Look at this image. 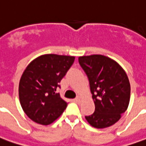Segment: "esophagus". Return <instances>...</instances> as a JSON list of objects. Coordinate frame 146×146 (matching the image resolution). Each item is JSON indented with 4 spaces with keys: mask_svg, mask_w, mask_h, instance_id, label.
I'll return each mask as SVG.
<instances>
[{
    "mask_svg": "<svg viewBox=\"0 0 146 146\" xmlns=\"http://www.w3.org/2000/svg\"><path fill=\"white\" fill-rule=\"evenodd\" d=\"M75 101H76V102H77V103H80V102H81V101H82V97L80 96H78L77 97L75 98Z\"/></svg>",
    "mask_w": 146,
    "mask_h": 146,
    "instance_id": "obj_1",
    "label": "esophagus"
}]
</instances>
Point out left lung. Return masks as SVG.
Returning a JSON list of instances; mask_svg holds the SVG:
<instances>
[{"label": "left lung", "instance_id": "obj_1", "mask_svg": "<svg viewBox=\"0 0 146 146\" xmlns=\"http://www.w3.org/2000/svg\"><path fill=\"white\" fill-rule=\"evenodd\" d=\"M79 63L88 76L95 111L86 116L92 127L103 129L113 125L127 111L130 99V84L122 66L101 54L79 57Z\"/></svg>", "mask_w": 146, "mask_h": 146}]
</instances>
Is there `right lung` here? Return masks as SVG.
I'll return each mask as SVG.
<instances>
[{"instance_id": "1", "label": "right lung", "mask_w": 146, "mask_h": 146, "mask_svg": "<svg viewBox=\"0 0 146 146\" xmlns=\"http://www.w3.org/2000/svg\"><path fill=\"white\" fill-rule=\"evenodd\" d=\"M74 60V56L47 54L26 66L19 80V98L23 111L34 122L50 124L66 109L68 103L57 89Z\"/></svg>"}]
</instances>
